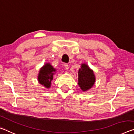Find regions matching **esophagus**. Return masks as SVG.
<instances>
[{
    "label": "esophagus",
    "mask_w": 134,
    "mask_h": 134,
    "mask_svg": "<svg viewBox=\"0 0 134 134\" xmlns=\"http://www.w3.org/2000/svg\"><path fill=\"white\" fill-rule=\"evenodd\" d=\"M64 66L65 68V69L66 70L69 69V65H68V64H67V63H65V64L64 65Z\"/></svg>",
    "instance_id": "obj_1"
}]
</instances>
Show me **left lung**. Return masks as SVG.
I'll use <instances>...</instances> for the list:
<instances>
[{
    "mask_svg": "<svg viewBox=\"0 0 134 134\" xmlns=\"http://www.w3.org/2000/svg\"><path fill=\"white\" fill-rule=\"evenodd\" d=\"M79 85L83 92L89 90L94 85L95 82V76H94L93 70L88 66L87 65L83 63L81 68L79 70Z\"/></svg>",
    "mask_w": 134,
    "mask_h": 134,
    "instance_id": "1",
    "label": "left lung"
}]
</instances>
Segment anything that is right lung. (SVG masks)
Instances as JSON below:
<instances>
[{
    "instance_id": "right-lung-1",
    "label": "right lung",
    "mask_w": 134,
    "mask_h": 134,
    "mask_svg": "<svg viewBox=\"0 0 134 134\" xmlns=\"http://www.w3.org/2000/svg\"><path fill=\"white\" fill-rule=\"evenodd\" d=\"M56 69L53 68L50 63H47L41 68L39 72L38 80L41 84L46 88H50L53 75Z\"/></svg>"
}]
</instances>
